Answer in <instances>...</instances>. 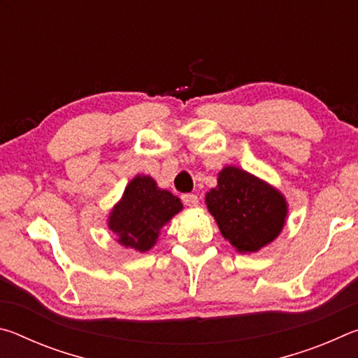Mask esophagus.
I'll list each match as a JSON object with an SVG mask.
<instances>
[{
    "label": "esophagus",
    "instance_id": "34e87169",
    "mask_svg": "<svg viewBox=\"0 0 358 358\" xmlns=\"http://www.w3.org/2000/svg\"><path fill=\"white\" fill-rule=\"evenodd\" d=\"M181 199H183V203L186 205V207L194 208L199 205V197L196 196V194H183V197Z\"/></svg>",
    "mask_w": 358,
    "mask_h": 358
}]
</instances>
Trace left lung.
Instances as JSON below:
<instances>
[{
	"mask_svg": "<svg viewBox=\"0 0 358 358\" xmlns=\"http://www.w3.org/2000/svg\"><path fill=\"white\" fill-rule=\"evenodd\" d=\"M222 237L240 252H256L271 243L284 227L287 203L282 194L254 175L227 166L217 186L205 196Z\"/></svg>",
	"mask_w": 358,
	"mask_h": 358,
	"instance_id": "left-lung-1",
	"label": "left lung"
}]
</instances>
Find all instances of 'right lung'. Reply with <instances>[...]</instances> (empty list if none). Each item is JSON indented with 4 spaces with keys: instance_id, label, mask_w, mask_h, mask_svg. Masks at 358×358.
<instances>
[{
    "instance_id": "obj_1",
    "label": "right lung",
    "mask_w": 358,
    "mask_h": 358,
    "mask_svg": "<svg viewBox=\"0 0 358 358\" xmlns=\"http://www.w3.org/2000/svg\"><path fill=\"white\" fill-rule=\"evenodd\" d=\"M183 208L177 196L159 189L148 175H137L108 215V229L118 243L145 252L155 246L162 226Z\"/></svg>"
}]
</instances>
